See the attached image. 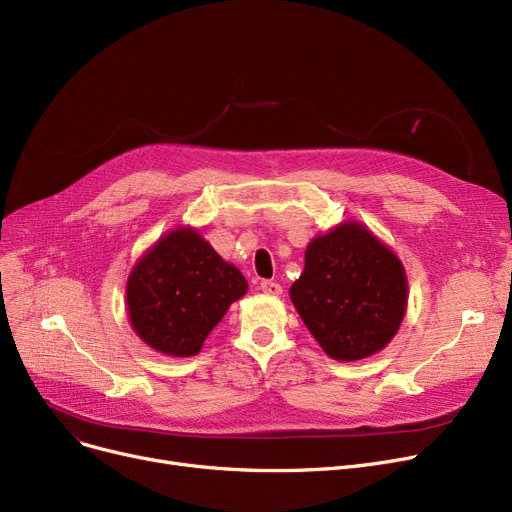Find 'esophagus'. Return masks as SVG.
Returning a JSON list of instances; mask_svg holds the SVG:
<instances>
[{"instance_id":"1","label":"esophagus","mask_w":512,"mask_h":512,"mask_svg":"<svg viewBox=\"0 0 512 512\" xmlns=\"http://www.w3.org/2000/svg\"><path fill=\"white\" fill-rule=\"evenodd\" d=\"M265 294H274V297H278V294H282V286L274 280H263L261 286H259Z\"/></svg>"}]
</instances>
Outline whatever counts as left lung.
Wrapping results in <instances>:
<instances>
[{
    "instance_id": "obj_1",
    "label": "left lung",
    "mask_w": 512,
    "mask_h": 512,
    "mask_svg": "<svg viewBox=\"0 0 512 512\" xmlns=\"http://www.w3.org/2000/svg\"><path fill=\"white\" fill-rule=\"evenodd\" d=\"M290 299L313 338L336 361L365 359L396 334L407 307L398 257L359 224L317 236Z\"/></svg>"
}]
</instances>
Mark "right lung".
Returning a JSON list of instances; mask_svg holds the SVG:
<instances>
[{
	"label": "right lung",
	"instance_id": "1",
	"mask_svg": "<svg viewBox=\"0 0 512 512\" xmlns=\"http://www.w3.org/2000/svg\"><path fill=\"white\" fill-rule=\"evenodd\" d=\"M247 280L193 230H174L134 267L126 301L130 324L155 351L193 357Z\"/></svg>",
	"mask_w": 512,
	"mask_h": 512
}]
</instances>
